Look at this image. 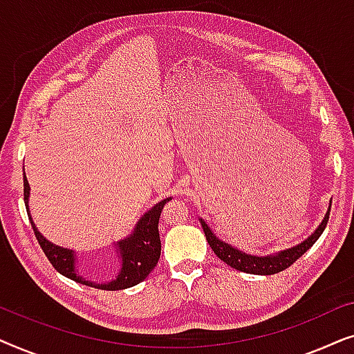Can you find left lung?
I'll return each mask as SVG.
<instances>
[{"label":"left lung","instance_id":"obj_1","mask_svg":"<svg viewBox=\"0 0 354 354\" xmlns=\"http://www.w3.org/2000/svg\"><path fill=\"white\" fill-rule=\"evenodd\" d=\"M330 205H332V200L328 201V207L326 214H324V219L321 221V224L316 227V230H314L306 240H303L301 243L292 246V248L282 250L279 251V253L268 254V256H256V254L245 253V251L235 248V246H232L230 243H225V241L217 239L214 232L209 229V225H207L205 221L200 219V222H201L203 230H205L207 243H209L212 251H214L216 256L221 261H224V263L229 264L230 268L241 270V272H246V274L272 275V274L280 272V270L290 268V266H292L299 256H303L314 243H316L317 239L322 235V232L327 225L328 214H330Z\"/></svg>","mask_w":354,"mask_h":354}]
</instances>
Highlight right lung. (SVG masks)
<instances>
[{"label":"right lung","mask_w":354,"mask_h":354,"mask_svg":"<svg viewBox=\"0 0 354 354\" xmlns=\"http://www.w3.org/2000/svg\"><path fill=\"white\" fill-rule=\"evenodd\" d=\"M28 196H30V185H28L26 172H24V201H26L27 214L30 219L32 229L35 232V236L40 243L43 253L46 254V258L50 259L57 272L64 275V277L75 280V282L88 285V287L101 288V290H124L130 288L133 285L143 282L148 277L149 272L154 269V266L158 264L159 256H161V239H159L158 232V222L159 216L164 205L172 198H166L156 203L151 209L145 212L140 217L137 224H135L132 234L125 236V239L115 241V251L119 254V272L115 275V279L109 280V282H91V280L82 277L77 269V254L74 250L62 248L51 243L50 240H46L45 236L40 234V230L37 229L35 222L32 221L30 209H28Z\"/></svg>","instance_id":"right-lung-1"}]
</instances>
